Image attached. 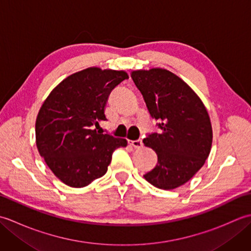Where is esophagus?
Returning <instances> with one entry per match:
<instances>
[{"label":"esophagus","instance_id":"1","mask_svg":"<svg viewBox=\"0 0 251 251\" xmlns=\"http://www.w3.org/2000/svg\"><path fill=\"white\" fill-rule=\"evenodd\" d=\"M129 145H131L134 148H141L142 147V140L138 139V140H129Z\"/></svg>","mask_w":251,"mask_h":251}]
</instances>
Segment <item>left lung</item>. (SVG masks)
Here are the masks:
<instances>
[{"instance_id": "left-lung-1", "label": "left lung", "mask_w": 251, "mask_h": 251, "mask_svg": "<svg viewBox=\"0 0 251 251\" xmlns=\"http://www.w3.org/2000/svg\"><path fill=\"white\" fill-rule=\"evenodd\" d=\"M131 78L161 129L143 139L157 154L156 166L143 178L162 190L178 188L199 172L209 155V115L194 90L166 69L136 70Z\"/></svg>"}]
</instances>
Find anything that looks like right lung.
I'll return each instance as SVG.
<instances>
[{
  "mask_svg": "<svg viewBox=\"0 0 251 251\" xmlns=\"http://www.w3.org/2000/svg\"><path fill=\"white\" fill-rule=\"evenodd\" d=\"M128 78L125 71L92 67L73 73L51 90L35 122L40 155L63 183L83 188L106 173L112 153L127 140L102 134L109 95Z\"/></svg>",
  "mask_w": 251,
  "mask_h": 251,
  "instance_id": "1",
  "label": "right lung"
}]
</instances>
